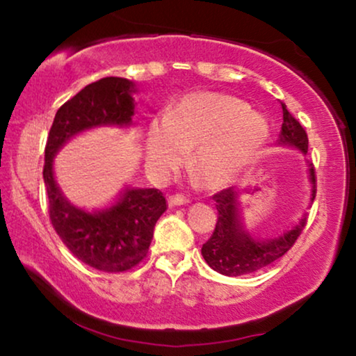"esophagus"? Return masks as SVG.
Instances as JSON below:
<instances>
[{
	"label": "esophagus",
	"mask_w": 356,
	"mask_h": 356,
	"mask_svg": "<svg viewBox=\"0 0 356 356\" xmlns=\"http://www.w3.org/2000/svg\"><path fill=\"white\" fill-rule=\"evenodd\" d=\"M188 202H189V199L186 196H183V194H175V196L168 197V206L170 207L184 206V204H188Z\"/></svg>",
	"instance_id": "34e87169"
}]
</instances>
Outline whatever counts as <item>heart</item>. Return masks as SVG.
<instances>
[{
  "label": "heart",
  "instance_id": "obj_1",
  "mask_svg": "<svg viewBox=\"0 0 356 356\" xmlns=\"http://www.w3.org/2000/svg\"><path fill=\"white\" fill-rule=\"evenodd\" d=\"M269 138V124L259 111L236 97L194 92L175 104L165 120L145 131V163L165 178L181 167L193 149V167L209 188L232 183Z\"/></svg>",
  "mask_w": 356,
  "mask_h": 356
}]
</instances>
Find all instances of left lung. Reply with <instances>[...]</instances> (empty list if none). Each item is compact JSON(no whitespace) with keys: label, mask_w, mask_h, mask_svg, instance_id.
<instances>
[{"label":"left lung","mask_w":356,"mask_h":356,"mask_svg":"<svg viewBox=\"0 0 356 356\" xmlns=\"http://www.w3.org/2000/svg\"><path fill=\"white\" fill-rule=\"evenodd\" d=\"M282 110H284V123H282L279 144L290 145L306 155L308 134L300 121L286 110L285 104H282ZM309 179L313 183V189H311V202H313L316 197V173L313 163H309ZM213 201L218 212L216 230L202 245L201 252L213 270L228 277L246 275L272 264L295 245L306 225V217H303L298 225L291 227L284 235L259 241L251 238L241 225L238 194L233 191V188H227L213 194Z\"/></svg>","instance_id":"1"}]
</instances>
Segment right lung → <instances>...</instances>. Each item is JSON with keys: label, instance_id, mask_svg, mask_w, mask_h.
Wrapping results in <instances>:
<instances>
[{"label": "right lung", "instance_id": "1", "mask_svg": "<svg viewBox=\"0 0 356 356\" xmlns=\"http://www.w3.org/2000/svg\"><path fill=\"white\" fill-rule=\"evenodd\" d=\"M133 92L134 84L123 77H104L86 86L56 111L45 147L43 181L53 228L77 259L110 274L133 269L147 256L167 201L155 188H126L111 207L87 212L63 196L53 175V157L82 131L133 124Z\"/></svg>", "mask_w": 356, "mask_h": 356}]
</instances>
